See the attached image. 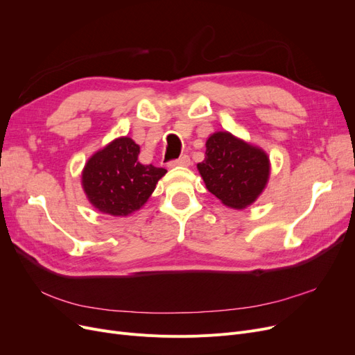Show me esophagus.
<instances>
[{"label":"esophagus","mask_w":355,"mask_h":355,"mask_svg":"<svg viewBox=\"0 0 355 355\" xmlns=\"http://www.w3.org/2000/svg\"><path fill=\"white\" fill-rule=\"evenodd\" d=\"M189 164H191V159H189V156L183 155V156H180L179 159L172 160L171 163H168V167H176V166H189Z\"/></svg>","instance_id":"obj_1"}]
</instances>
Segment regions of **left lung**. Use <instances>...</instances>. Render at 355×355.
I'll list each match as a JSON object with an SVG mask.
<instances>
[{
    "instance_id": "1",
    "label": "left lung",
    "mask_w": 355,
    "mask_h": 355,
    "mask_svg": "<svg viewBox=\"0 0 355 355\" xmlns=\"http://www.w3.org/2000/svg\"><path fill=\"white\" fill-rule=\"evenodd\" d=\"M205 146V160L198 163V171L207 189L230 208L251 205L268 180L267 155L228 131L214 132Z\"/></svg>"
}]
</instances>
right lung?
Instances as JSON below:
<instances>
[{"mask_svg":"<svg viewBox=\"0 0 355 355\" xmlns=\"http://www.w3.org/2000/svg\"><path fill=\"white\" fill-rule=\"evenodd\" d=\"M140 147L130 137L111 141L87 162L82 187L91 204L101 212L127 216L140 209L166 168L139 162Z\"/></svg>","mask_w":355,"mask_h":355,"instance_id":"add662e5","label":"right lung"}]
</instances>
